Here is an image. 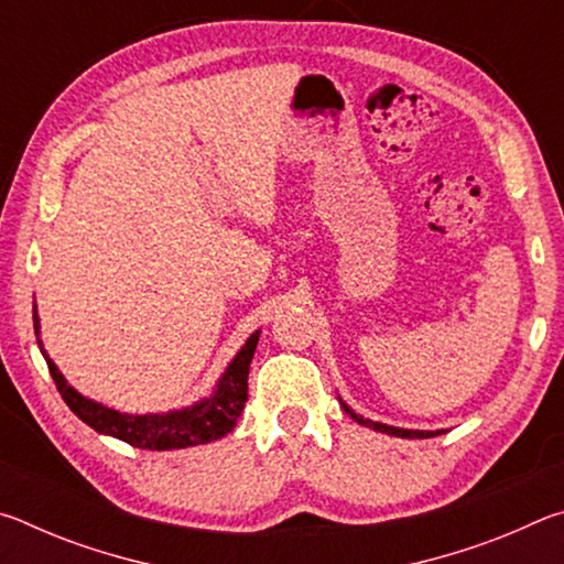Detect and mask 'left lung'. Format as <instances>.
Listing matches in <instances>:
<instances>
[{
  "mask_svg": "<svg viewBox=\"0 0 564 564\" xmlns=\"http://www.w3.org/2000/svg\"><path fill=\"white\" fill-rule=\"evenodd\" d=\"M338 400H340V405H343V410H346V413L356 420L358 425H366V427H373L376 433H386V435H393V437H410V441H413V437H435V435H443L445 431H410V427H395V425H386V423H378V420H370V417H362L360 413H356V410H352L346 400H343L340 395H338Z\"/></svg>",
  "mask_w": 564,
  "mask_h": 564,
  "instance_id": "8db88e82",
  "label": "left lung"
}]
</instances>
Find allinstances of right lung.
Returning a JSON list of instances; mask_svg holds the SVG:
<instances>
[{"label":"right lung","mask_w":564,"mask_h":564,"mask_svg":"<svg viewBox=\"0 0 564 564\" xmlns=\"http://www.w3.org/2000/svg\"><path fill=\"white\" fill-rule=\"evenodd\" d=\"M34 333L40 350L50 366V373L59 390L64 403L72 413L84 420L94 431L101 435H111L117 441L129 443L141 451H181V447H194L204 443L221 441L234 431L238 415L248 400V368H251L256 346H259L261 330H253L228 362L221 378L216 380L214 390L196 403L166 410V413H121L117 408L97 403L94 398L82 395L79 390L69 386V380L56 368L42 343V323L34 303Z\"/></svg>","instance_id":"add662e5"}]
</instances>
